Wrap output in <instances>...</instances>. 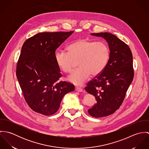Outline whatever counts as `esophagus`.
I'll list each match as a JSON object with an SVG mask.
<instances>
[{
  "label": "esophagus",
  "instance_id": "esophagus-1",
  "mask_svg": "<svg viewBox=\"0 0 149 149\" xmlns=\"http://www.w3.org/2000/svg\"><path fill=\"white\" fill-rule=\"evenodd\" d=\"M75 90L77 92H81L83 91V88H81V87H79V86H77L75 88Z\"/></svg>",
  "mask_w": 149,
  "mask_h": 149
}]
</instances>
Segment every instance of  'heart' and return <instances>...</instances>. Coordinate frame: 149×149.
<instances>
[{"instance_id": "obj_1", "label": "heart", "mask_w": 149, "mask_h": 149, "mask_svg": "<svg viewBox=\"0 0 149 149\" xmlns=\"http://www.w3.org/2000/svg\"><path fill=\"white\" fill-rule=\"evenodd\" d=\"M68 53L59 51L55 55L58 67L65 73L71 72L78 62L77 70L69 76L68 81L78 86L82 85L91 74H99L106 66L109 57V51L106 43L89 40H77L67 47Z\"/></svg>"}]
</instances>
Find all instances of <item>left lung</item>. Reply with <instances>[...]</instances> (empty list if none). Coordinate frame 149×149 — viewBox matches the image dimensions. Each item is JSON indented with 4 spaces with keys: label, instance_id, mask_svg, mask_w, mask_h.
Returning <instances> with one entry per match:
<instances>
[{
    "label": "left lung",
    "instance_id": "1",
    "mask_svg": "<svg viewBox=\"0 0 149 149\" xmlns=\"http://www.w3.org/2000/svg\"><path fill=\"white\" fill-rule=\"evenodd\" d=\"M108 44L109 57L102 73L90 81L85 91L95 96L96 103L88 110L95 118L114 113L122 104L134 78L132 55L127 44L109 33H92Z\"/></svg>",
    "mask_w": 149,
    "mask_h": 149
}]
</instances>
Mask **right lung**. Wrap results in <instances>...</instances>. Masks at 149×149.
<instances>
[{"instance_id": "1", "label": "right lung", "mask_w": 149, "mask_h": 149, "mask_svg": "<svg viewBox=\"0 0 149 149\" xmlns=\"http://www.w3.org/2000/svg\"><path fill=\"white\" fill-rule=\"evenodd\" d=\"M73 33H40L22 46L17 77L26 102L36 112L55 113L64 95L74 90V85L58 81L62 75L55 61L56 49Z\"/></svg>"}]
</instances>
